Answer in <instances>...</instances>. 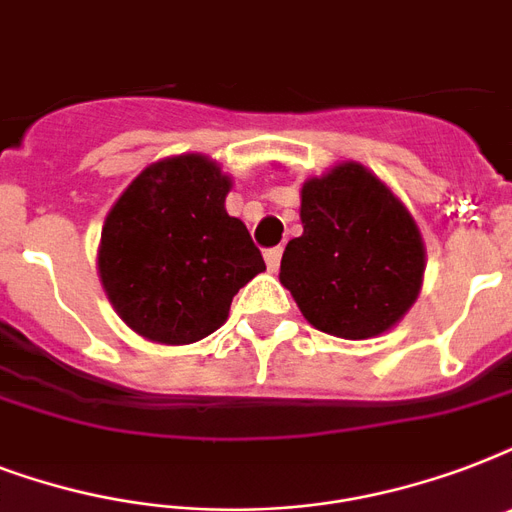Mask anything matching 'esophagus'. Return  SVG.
I'll return each mask as SVG.
<instances>
[{"instance_id":"1","label":"esophagus","mask_w":512,"mask_h":512,"mask_svg":"<svg viewBox=\"0 0 512 512\" xmlns=\"http://www.w3.org/2000/svg\"><path fill=\"white\" fill-rule=\"evenodd\" d=\"M265 265H268V271L271 273L279 271V265H281V249L279 247L268 249V252H265Z\"/></svg>"}]
</instances>
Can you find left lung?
I'll return each mask as SVG.
<instances>
[{
  "mask_svg": "<svg viewBox=\"0 0 512 512\" xmlns=\"http://www.w3.org/2000/svg\"><path fill=\"white\" fill-rule=\"evenodd\" d=\"M300 220L279 281L305 321L342 340L396 327L425 279V241L404 201L364 164L340 162L305 180Z\"/></svg>",
  "mask_w": 512,
  "mask_h": 512,
  "instance_id": "left-lung-1",
  "label": "left lung"
}]
</instances>
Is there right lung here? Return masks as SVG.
Listing matches in <instances>:
<instances>
[{
	"label": "right lung",
	"instance_id": "1",
	"mask_svg": "<svg viewBox=\"0 0 512 512\" xmlns=\"http://www.w3.org/2000/svg\"><path fill=\"white\" fill-rule=\"evenodd\" d=\"M231 185L209 156H167L148 164L106 215L100 284L143 340H204L225 324L233 295L265 271L247 225L225 212Z\"/></svg>",
	"mask_w": 512,
	"mask_h": 512
}]
</instances>
